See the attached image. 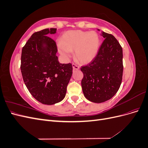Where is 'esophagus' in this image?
<instances>
[{"instance_id": "obj_1", "label": "esophagus", "mask_w": 148, "mask_h": 148, "mask_svg": "<svg viewBox=\"0 0 148 148\" xmlns=\"http://www.w3.org/2000/svg\"><path fill=\"white\" fill-rule=\"evenodd\" d=\"M72 67H73V69L74 70H78V69H79V67L78 65L75 64H72Z\"/></svg>"}]
</instances>
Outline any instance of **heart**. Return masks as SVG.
Instances as JSON below:
<instances>
[{
  "label": "heart",
  "instance_id": "1",
  "mask_svg": "<svg viewBox=\"0 0 148 148\" xmlns=\"http://www.w3.org/2000/svg\"><path fill=\"white\" fill-rule=\"evenodd\" d=\"M100 46V39L95 31H69L57 44L58 50L64 57L68 59L75 51L76 60L81 64H88L96 57Z\"/></svg>",
  "mask_w": 148,
  "mask_h": 148
}]
</instances>
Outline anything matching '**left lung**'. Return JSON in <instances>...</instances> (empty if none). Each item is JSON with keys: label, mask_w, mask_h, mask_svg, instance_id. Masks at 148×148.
<instances>
[{"label": "left lung", "mask_w": 148, "mask_h": 148, "mask_svg": "<svg viewBox=\"0 0 148 148\" xmlns=\"http://www.w3.org/2000/svg\"><path fill=\"white\" fill-rule=\"evenodd\" d=\"M101 36L105 39L96 57L81 68L84 75L82 80L84 96L95 103L108 101L117 93L123 69V51L117 40L104 31Z\"/></svg>", "instance_id": "1"}]
</instances>
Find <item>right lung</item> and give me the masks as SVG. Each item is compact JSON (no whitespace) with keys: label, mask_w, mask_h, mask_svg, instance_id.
Here are the masks:
<instances>
[{"label":"right lung","mask_w":148,"mask_h":148,"mask_svg":"<svg viewBox=\"0 0 148 148\" xmlns=\"http://www.w3.org/2000/svg\"><path fill=\"white\" fill-rule=\"evenodd\" d=\"M57 28H47L31 35L22 49L21 71L28 91L43 104L52 105L64 99L72 75V65L60 64L56 42L49 34Z\"/></svg>","instance_id":"1"}]
</instances>
